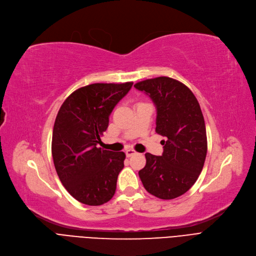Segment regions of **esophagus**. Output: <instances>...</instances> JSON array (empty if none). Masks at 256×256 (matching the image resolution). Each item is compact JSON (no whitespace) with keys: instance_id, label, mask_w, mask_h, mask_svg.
<instances>
[{"instance_id":"obj_1","label":"esophagus","mask_w":256,"mask_h":256,"mask_svg":"<svg viewBox=\"0 0 256 256\" xmlns=\"http://www.w3.org/2000/svg\"><path fill=\"white\" fill-rule=\"evenodd\" d=\"M126 156L127 157H131V156H133V155H135L136 154V152L134 151V150H132V148H128V150H126Z\"/></svg>"}]
</instances>
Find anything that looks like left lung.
Masks as SVG:
<instances>
[{"label":"left lung","mask_w":256,"mask_h":256,"mask_svg":"<svg viewBox=\"0 0 256 256\" xmlns=\"http://www.w3.org/2000/svg\"><path fill=\"white\" fill-rule=\"evenodd\" d=\"M154 102L156 132L163 154H146V166L138 172L144 189L161 200L186 193L200 176L208 150L204 116L191 90L176 80L160 76L134 84Z\"/></svg>","instance_id":"left-lung-1"}]
</instances>
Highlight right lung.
<instances>
[{
	"mask_svg": "<svg viewBox=\"0 0 256 256\" xmlns=\"http://www.w3.org/2000/svg\"><path fill=\"white\" fill-rule=\"evenodd\" d=\"M133 82L92 84L74 91L60 108L52 130L54 164L66 190L82 204L112 198L126 155L98 148L110 116Z\"/></svg>",
	"mask_w": 256,
	"mask_h": 256,
	"instance_id": "right-lung-1",
	"label": "right lung"
}]
</instances>
